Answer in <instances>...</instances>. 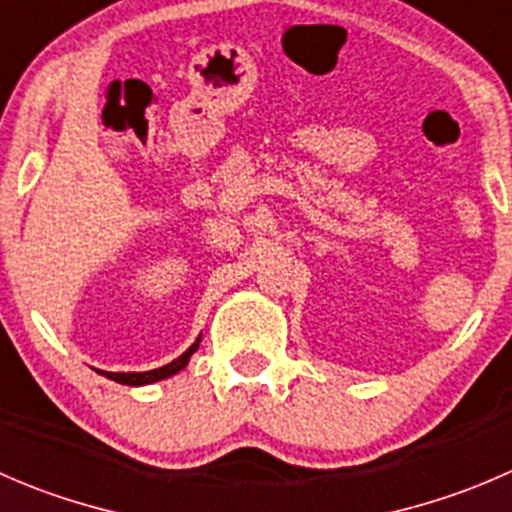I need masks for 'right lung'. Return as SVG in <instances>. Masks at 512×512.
<instances>
[{
	"instance_id": "add662e5",
	"label": "right lung",
	"mask_w": 512,
	"mask_h": 512,
	"mask_svg": "<svg viewBox=\"0 0 512 512\" xmlns=\"http://www.w3.org/2000/svg\"><path fill=\"white\" fill-rule=\"evenodd\" d=\"M200 347V337H197L195 345L190 347L187 352H182L177 360H172L170 365H162L157 367V370H147V372H102L104 377H109V380L114 382H122V385H150V382H157V380H165V377L175 375V372H180L182 367L187 365V360L192 357V352Z\"/></svg>"
}]
</instances>
